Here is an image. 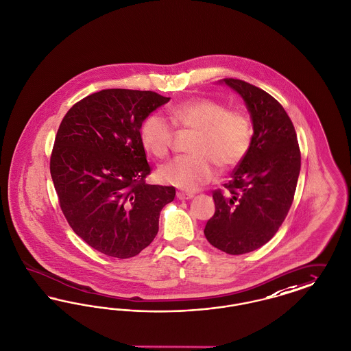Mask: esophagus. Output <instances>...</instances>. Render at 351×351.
<instances>
[{"label": "esophagus", "instance_id": "esophagus-1", "mask_svg": "<svg viewBox=\"0 0 351 351\" xmlns=\"http://www.w3.org/2000/svg\"><path fill=\"white\" fill-rule=\"evenodd\" d=\"M194 197L193 194H187V193H177V198L181 199V200H184V199H191Z\"/></svg>", "mask_w": 351, "mask_h": 351}]
</instances>
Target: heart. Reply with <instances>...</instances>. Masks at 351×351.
Segmentation results:
<instances>
[{
    "label": "heart",
    "instance_id": "b5f03b06",
    "mask_svg": "<svg viewBox=\"0 0 351 351\" xmlns=\"http://www.w3.org/2000/svg\"><path fill=\"white\" fill-rule=\"evenodd\" d=\"M169 118L184 131H195L189 151L158 169L161 182L184 190H197L216 177L217 165L237 167L252 148L254 130L249 115L239 108H228L214 98H194L170 107ZM176 132L158 114H151L140 127V140L147 152L165 158L173 149Z\"/></svg>",
    "mask_w": 351,
    "mask_h": 351
}]
</instances>
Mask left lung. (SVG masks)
Returning <instances> with one entry per match:
<instances>
[{"mask_svg": "<svg viewBox=\"0 0 351 351\" xmlns=\"http://www.w3.org/2000/svg\"><path fill=\"white\" fill-rule=\"evenodd\" d=\"M244 98L254 137L226 190L213 193L215 214L206 224L208 243L245 254L269 243L290 211L300 173V148L290 117L269 93L237 78L223 80Z\"/></svg>", "mask_w": 351, "mask_h": 351, "instance_id": "left-lung-1", "label": "left lung"}]
</instances>
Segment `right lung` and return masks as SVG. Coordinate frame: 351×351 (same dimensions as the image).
Segmentation results:
<instances>
[{
	"label": "right lung",
	"mask_w": 351,
	"mask_h": 351,
	"mask_svg": "<svg viewBox=\"0 0 351 351\" xmlns=\"http://www.w3.org/2000/svg\"><path fill=\"white\" fill-rule=\"evenodd\" d=\"M149 90L106 89L78 101L61 121L49 170L61 211L93 249L131 258L151 244L173 186L148 184L140 127L169 102Z\"/></svg>",
	"instance_id": "1"
}]
</instances>
